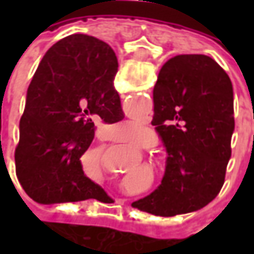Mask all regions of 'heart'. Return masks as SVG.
I'll list each match as a JSON object with an SVG mask.
<instances>
[{"label":"heart","mask_w":254,"mask_h":254,"mask_svg":"<svg viewBox=\"0 0 254 254\" xmlns=\"http://www.w3.org/2000/svg\"><path fill=\"white\" fill-rule=\"evenodd\" d=\"M142 130V135L141 138H140V141L137 142V145L140 147V148H147V147H151L154 141H155V135L152 134L151 131H144V128Z\"/></svg>","instance_id":"b5f03b06"}]
</instances>
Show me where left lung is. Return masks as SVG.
I'll list each match as a JSON object with an SVG mask.
<instances>
[{
    "label": "left lung",
    "mask_w": 254,
    "mask_h": 254,
    "mask_svg": "<svg viewBox=\"0 0 254 254\" xmlns=\"http://www.w3.org/2000/svg\"><path fill=\"white\" fill-rule=\"evenodd\" d=\"M152 126L167 148L161 185L132 206L175 216L206 206L225 182L235 130L233 87L206 55H177L154 86Z\"/></svg>",
    "instance_id": "obj_1"
}]
</instances>
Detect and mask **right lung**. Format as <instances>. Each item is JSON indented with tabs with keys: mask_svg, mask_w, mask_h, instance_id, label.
I'll return each mask as SVG.
<instances>
[{
	"mask_svg": "<svg viewBox=\"0 0 254 254\" xmlns=\"http://www.w3.org/2000/svg\"><path fill=\"white\" fill-rule=\"evenodd\" d=\"M117 58L100 39L69 35L49 48L26 92L15 168L29 198L52 205L102 196L84 175L80 157L94 137V120L120 122L114 89Z\"/></svg>",
	"mask_w": 254,
	"mask_h": 254,
	"instance_id": "1",
	"label": "right lung"
}]
</instances>
